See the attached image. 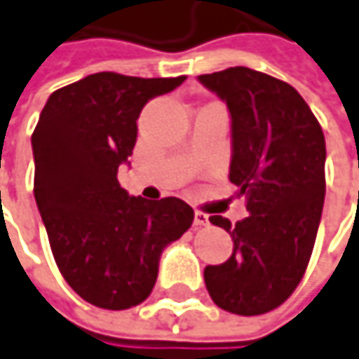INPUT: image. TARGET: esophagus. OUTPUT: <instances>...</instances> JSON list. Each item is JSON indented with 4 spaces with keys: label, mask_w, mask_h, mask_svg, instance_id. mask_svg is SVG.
<instances>
[{
    "label": "esophagus",
    "mask_w": 359,
    "mask_h": 359,
    "mask_svg": "<svg viewBox=\"0 0 359 359\" xmlns=\"http://www.w3.org/2000/svg\"><path fill=\"white\" fill-rule=\"evenodd\" d=\"M210 222H208V214H204V212H194V226L196 228H202V226H208Z\"/></svg>",
    "instance_id": "esophagus-1"
}]
</instances>
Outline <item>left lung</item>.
I'll return each instance as SVG.
<instances>
[{
  "label": "left lung",
  "mask_w": 359,
  "mask_h": 359,
  "mask_svg": "<svg viewBox=\"0 0 359 359\" xmlns=\"http://www.w3.org/2000/svg\"><path fill=\"white\" fill-rule=\"evenodd\" d=\"M198 80L230 109V180L250 212L236 226L210 216L231 236L233 253L208 265L204 283L224 311L265 314L291 297L311 262L326 192L323 128L279 78L233 67Z\"/></svg>",
  "instance_id": "left-lung-1"
}]
</instances>
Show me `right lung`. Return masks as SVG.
<instances>
[{
	"label": "right lung",
	"instance_id": "right-lung-1",
	"mask_svg": "<svg viewBox=\"0 0 359 359\" xmlns=\"http://www.w3.org/2000/svg\"><path fill=\"white\" fill-rule=\"evenodd\" d=\"M184 80L97 72L53 92L41 111L31 137L36 206L58 271L94 306L145 301L163 250L192 226L184 200L129 196L118 182L143 106Z\"/></svg>",
	"mask_w": 359,
	"mask_h": 359
}]
</instances>
